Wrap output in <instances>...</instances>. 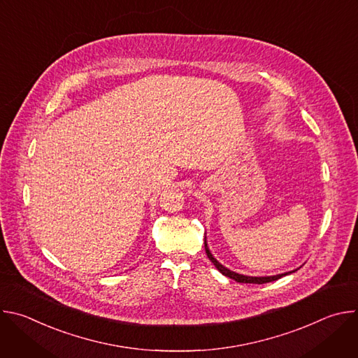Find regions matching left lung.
Here are the masks:
<instances>
[{"label": "left lung", "mask_w": 358, "mask_h": 358, "mask_svg": "<svg viewBox=\"0 0 358 358\" xmlns=\"http://www.w3.org/2000/svg\"><path fill=\"white\" fill-rule=\"evenodd\" d=\"M203 245H206V253H207L208 259L215 265V268H217L224 276L231 278V279H234V280H236V282H239V283H257V285H262V283H268V282L278 280V279H280L282 276H286V275L294 272V271H292V272H286V273H280V275H275V276H245V275H239V273L232 272V271L227 269L225 266H222V265L213 257V253L210 252V249H208V246H207V241L203 242Z\"/></svg>", "instance_id": "obj_1"}]
</instances>
